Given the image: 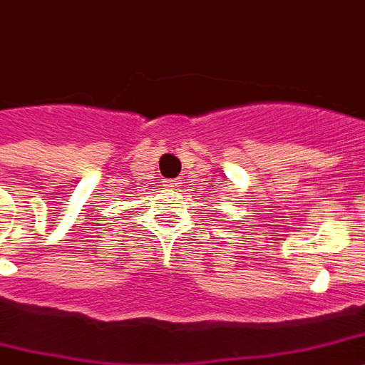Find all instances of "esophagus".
I'll list each match as a JSON object with an SVG mask.
<instances>
[{"mask_svg": "<svg viewBox=\"0 0 365 365\" xmlns=\"http://www.w3.org/2000/svg\"><path fill=\"white\" fill-rule=\"evenodd\" d=\"M180 182H182V180H166L165 185H166V187L174 189V187H178V185H180Z\"/></svg>", "mask_w": 365, "mask_h": 365, "instance_id": "34e87169", "label": "esophagus"}]
</instances>
